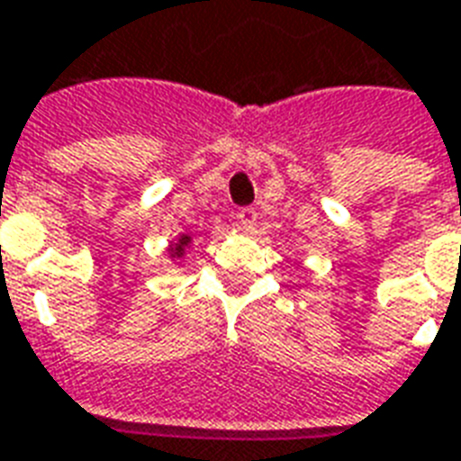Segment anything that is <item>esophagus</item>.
<instances>
[{
    "instance_id": "esophagus-1",
    "label": "esophagus",
    "mask_w": 461,
    "mask_h": 461,
    "mask_svg": "<svg viewBox=\"0 0 461 461\" xmlns=\"http://www.w3.org/2000/svg\"><path fill=\"white\" fill-rule=\"evenodd\" d=\"M256 210L254 207H241L237 212V224H239V230H244V231H251L256 227Z\"/></svg>"
}]
</instances>
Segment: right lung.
Returning a JSON list of instances; mask_svg holds the SVG:
<instances>
[{
  "mask_svg": "<svg viewBox=\"0 0 461 461\" xmlns=\"http://www.w3.org/2000/svg\"><path fill=\"white\" fill-rule=\"evenodd\" d=\"M188 244H191V237H188V234H181V237L176 239L174 244H171V249H168L171 258H181V256L185 254V246Z\"/></svg>",
  "mask_w": 461,
  "mask_h": 461,
  "instance_id": "add662e5",
  "label": "right lung"
}]
</instances>
